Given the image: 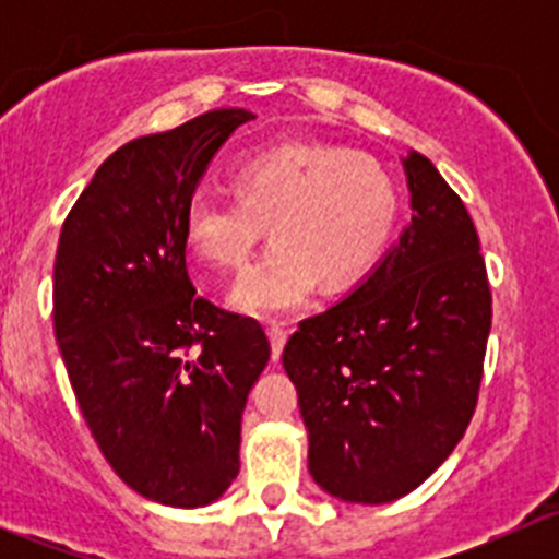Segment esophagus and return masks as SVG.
I'll use <instances>...</instances> for the list:
<instances>
[{
    "label": "esophagus",
    "mask_w": 559,
    "mask_h": 559,
    "mask_svg": "<svg viewBox=\"0 0 559 559\" xmlns=\"http://www.w3.org/2000/svg\"><path fill=\"white\" fill-rule=\"evenodd\" d=\"M267 335H270V346H273V357H281L286 337H289V324H286V321H270Z\"/></svg>",
    "instance_id": "34e87169"
}]
</instances>
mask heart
Segmentation results:
<instances>
[{
    "instance_id": "b5f03b06",
    "label": "heart",
    "mask_w": 559,
    "mask_h": 559,
    "mask_svg": "<svg viewBox=\"0 0 559 559\" xmlns=\"http://www.w3.org/2000/svg\"><path fill=\"white\" fill-rule=\"evenodd\" d=\"M235 197L200 194L186 205L183 243L218 270H240L264 227L275 243L235 284V308L273 316L300 308L319 278L357 281L394 233L400 191L376 156L337 145L284 143L233 170Z\"/></svg>"
}]
</instances>
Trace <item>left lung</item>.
Listing matches in <instances>:
<instances>
[{
  "mask_svg": "<svg viewBox=\"0 0 559 559\" xmlns=\"http://www.w3.org/2000/svg\"><path fill=\"white\" fill-rule=\"evenodd\" d=\"M405 173L414 216L400 243L346 300L302 319L281 357L311 436V476L348 503L403 498L454 452L492 326L460 194L421 154Z\"/></svg>",
  "mask_w": 559,
  "mask_h": 559,
  "instance_id": "1",
  "label": "left lung"
}]
</instances>
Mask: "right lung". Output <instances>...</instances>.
<instances>
[{
    "instance_id": "add662e5",
    "label": "right lung",
    "mask_w": 559,
    "mask_h": 559,
    "mask_svg": "<svg viewBox=\"0 0 559 559\" xmlns=\"http://www.w3.org/2000/svg\"><path fill=\"white\" fill-rule=\"evenodd\" d=\"M240 107L121 145L59 235L53 332L81 414L123 484L194 509L240 471V419L270 359L251 316L197 295L183 213Z\"/></svg>"
}]
</instances>
